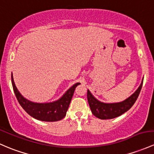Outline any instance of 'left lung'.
<instances>
[{"mask_svg": "<svg viewBox=\"0 0 154 154\" xmlns=\"http://www.w3.org/2000/svg\"><path fill=\"white\" fill-rule=\"evenodd\" d=\"M143 80L137 91L124 101L114 103H106L99 101L92 95L89 90L87 91V98L92 114L101 119H114L128 111L135 103L141 91Z\"/></svg>", "mask_w": 154, "mask_h": 154, "instance_id": "left-lung-1", "label": "left lung"}]
</instances>
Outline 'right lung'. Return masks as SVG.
I'll return each instance as SVG.
<instances>
[{"label": "right lung", "instance_id": "right-lung-1", "mask_svg": "<svg viewBox=\"0 0 154 154\" xmlns=\"http://www.w3.org/2000/svg\"><path fill=\"white\" fill-rule=\"evenodd\" d=\"M12 83L14 94L18 100V103L25 110L26 112L35 119L44 122H56L63 119L66 115V112L70 105L75 88L80 84V82H77L73 85L70 88L66 91V93L60 98L56 101L39 103L27 100L20 93L14 84L12 73Z\"/></svg>", "mask_w": 154, "mask_h": 154}]
</instances>
